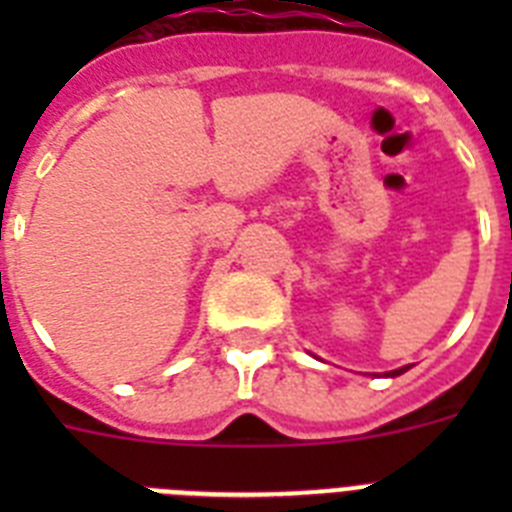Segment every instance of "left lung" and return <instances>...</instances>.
Wrapping results in <instances>:
<instances>
[{
	"mask_svg": "<svg viewBox=\"0 0 512 512\" xmlns=\"http://www.w3.org/2000/svg\"><path fill=\"white\" fill-rule=\"evenodd\" d=\"M408 369H410V366H402V369H395V372H387L384 377H400V374H405Z\"/></svg>",
	"mask_w": 512,
	"mask_h": 512,
	"instance_id": "8db88e82",
	"label": "left lung"
}]
</instances>
